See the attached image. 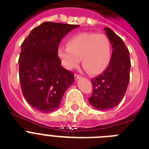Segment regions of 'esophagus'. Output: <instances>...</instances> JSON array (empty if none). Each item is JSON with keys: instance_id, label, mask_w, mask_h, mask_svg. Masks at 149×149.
<instances>
[{"instance_id": "34e87169", "label": "esophagus", "mask_w": 149, "mask_h": 149, "mask_svg": "<svg viewBox=\"0 0 149 149\" xmlns=\"http://www.w3.org/2000/svg\"><path fill=\"white\" fill-rule=\"evenodd\" d=\"M81 78V76H79V74H75V79H79Z\"/></svg>"}]
</instances>
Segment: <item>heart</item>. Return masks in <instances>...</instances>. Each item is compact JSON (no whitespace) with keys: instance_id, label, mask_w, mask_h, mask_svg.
Segmentation results:
<instances>
[{"instance_id":"obj_1","label":"heart","mask_w":149,"mask_h":149,"mask_svg":"<svg viewBox=\"0 0 149 149\" xmlns=\"http://www.w3.org/2000/svg\"><path fill=\"white\" fill-rule=\"evenodd\" d=\"M65 68L71 70L82 64L91 75L101 73L108 67L111 59V44L105 35L83 32L68 40L67 46L62 45L58 49Z\"/></svg>"}]
</instances>
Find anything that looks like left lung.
Here are the masks:
<instances>
[{"mask_svg": "<svg viewBox=\"0 0 149 149\" xmlns=\"http://www.w3.org/2000/svg\"><path fill=\"white\" fill-rule=\"evenodd\" d=\"M113 52L108 67L102 74L91 79L93 93L89 98L91 106L100 111L116 107L123 99L130 79L129 51L121 38L111 29L104 28Z\"/></svg>", "mask_w": 149, "mask_h": 149, "instance_id": "1", "label": "left lung"}]
</instances>
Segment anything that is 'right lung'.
<instances>
[{
    "label": "right lung",
    "instance_id": "1",
    "mask_svg": "<svg viewBox=\"0 0 149 149\" xmlns=\"http://www.w3.org/2000/svg\"><path fill=\"white\" fill-rule=\"evenodd\" d=\"M77 24L44 22L31 30L22 44L19 79L22 93L32 107L42 113L57 110L74 74L61 65L58 48Z\"/></svg>",
    "mask_w": 149,
    "mask_h": 149
}]
</instances>
